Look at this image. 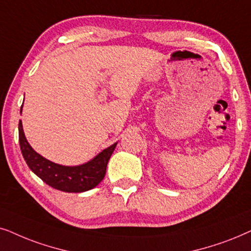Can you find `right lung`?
<instances>
[{"mask_svg":"<svg viewBox=\"0 0 251 251\" xmlns=\"http://www.w3.org/2000/svg\"><path fill=\"white\" fill-rule=\"evenodd\" d=\"M18 129L19 145L28 168L47 185L66 193H81L98 186L104 178L106 165L117 146V142L113 143L82 165L64 166L50 162L34 151L25 138L22 120H19Z\"/></svg>","mask_w":251,"mask_h":251,"instance_id":"add662e5","label":"right lung"}]
</instances>
